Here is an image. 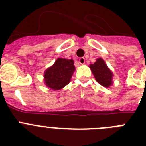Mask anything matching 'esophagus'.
I'll return each instance as SVG.
<instances>
[{"label": "esophagus", "mask_w": 146, "mask_h": 146, "mask_svg": "<svg viewBox=\"0 0 146 146\" xmlns=\"http://www.w3.org/2000/svg\"><path fill=\"white\" fill-rule=\"evenodd\" d=\"M85 62H86V60H85L84 57H80V59H79V63L80 64H84Z\"/></svg>", "instance_id": "obj_1"}]
</instances>
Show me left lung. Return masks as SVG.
I'll return each instance as SVG.
<instances>
[{
	"label": "left lung",
	"mask_w": 146,
	"mask_h": 146,
	"mask_svg": "<svg viewBox=\"0 0 146 146\" xmlns=\"http://www.w3.org/2000/svg\"><path fill=\"white\" fill-rule=\"evenodd\" d=\"M89 67L92 70V72L93 73L96 81L100 85L106 88H108L112 85L113 73L111 70L107 66L104 60L102 58H98L96 63L90 64Z\"/></svg>",
	"instance_id": "left-lung-1"
}]
</instances>
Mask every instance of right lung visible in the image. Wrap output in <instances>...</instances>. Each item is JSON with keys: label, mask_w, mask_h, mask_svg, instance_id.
Instances as JSON below:
<instances>
[{"label": "right lung", "mask_w": 146, "mask_h": 146, "mask_svg": "<svg viewBox=\"0 0 146 146\" xmlns=\"http://www.w3.org/2000/svg\"><path fill=\"white\" fill-rule=\"evenodd\" d=\"M75 70L73 60L57 58L54 64L44 72V83L53 90H59L70 82Z\"/></svg>", "instance_id": "add662e5"}]
</instances>
